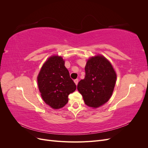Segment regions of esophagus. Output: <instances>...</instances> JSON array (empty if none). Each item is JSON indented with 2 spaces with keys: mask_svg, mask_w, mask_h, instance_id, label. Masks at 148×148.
I'll use <instances>...</instances> for the list:
<instances>
[{
  "mask_svg": "<svg viewBox=\"0 0 148 148\" xmlns=\"http://www.w3.org/2000/svg\"><path fill=\"white\" fill-rule=\"evenodd\" d=\"M74 82H75V83L76 84H78V79H75V80H74Z\"/></svg>",
  "mask_w": 148,
  "mask_h": 148,
  "instance_id": "obj_1",
  "label": "esophagus"
}]
</instances>
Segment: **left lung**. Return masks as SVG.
<instances>
[{"instance_id": "left-lung-1", "label": "left lung", "mask_w": 148, "mask_h": 148, "mask_svg": "<svg viewBox=\"0 0 148 148\" xmlns=\"http://www.w3.org/2000/svg\"><path fill=\"white\" fill-rule=\"evenodd\" d=\"M86 75L79 82L77 89L85 104L96 108L108 101L113 92L117 75L112 66L104 57L89 59L85 66Z\"/></svg>"}]
</instances>
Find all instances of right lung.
Masks as SVG:
<instances>
[{
    "label": "right lung",
    "instance_id": "obj_1",
    "mask_svg": "<svg viewBox=\"0 0 148 148\" xmlns=\"http://www.w3.org/2000/svg\"><path fill=\"white\" fill-rule=\"evenodd\" d=\"M38 83L44 101L56 109L66 104L69 95L77 88L63 59L56 56L49 58L43 65L38 75Z\"/></svg>",
    "mask_w": 148,
    "mask_h": 148
}]
</instances>
